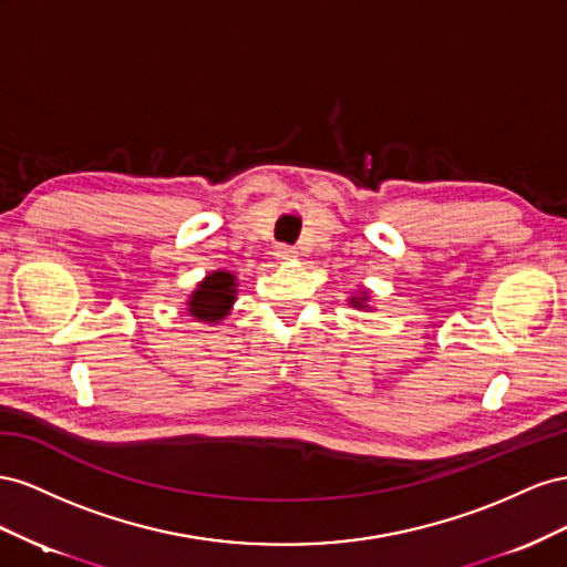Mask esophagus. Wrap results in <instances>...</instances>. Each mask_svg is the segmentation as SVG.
<instances>
[{
    "mask_svg": "<svg viewBox=\"0 0 567 567\" xmlns=\"http://www.w3.org/2000/svg\"><path fill=\"white\" fill-rule=\"evenodd\" d=\"M272 256L278 258V261H292V258H297V251H295L292 247H285V245H280V247H275Z\"/></svg>",
    "mask_w": 567,
    "mask_h": 567,
    "instance_id": "obj_1",
    "label": "esophagus"
}]
</instances>
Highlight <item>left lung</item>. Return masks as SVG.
<instances>
[{
	"mask_svg": "<svg viewBox=\"0 0 567 567\" xmlns=\"http://www.w3.org/2000/svg\"><path fill=\"white\" fill-rule=\"evenodd\" d=\"M349 306L355 311H373L375 306H370V292L365 287H361V292H355L349 297Z\"/></svg>",
	"mask_w": 567,
	"mask_h": 567,
	"instance_id": "left-lung-1",
	"label": "left lung"
}]
</instances>
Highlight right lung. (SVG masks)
<instances>
[{"mask_svg": "<svg viewBox=\"0 0 567 567\" xmlns=\"http://www.w3.org/2000/svg\"><path fill=\"white\" fill-rule=\"evenodd\" d=\"M237 275L233 270H212L187 297V316L206 326H218L225 316H230L239 292Z\"/></svg>", "mask_w": 567, "mask_h": 567, "instance_id": "right-lung-1", "label": "right lung"}]
</instances>
